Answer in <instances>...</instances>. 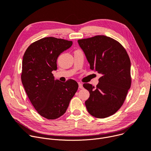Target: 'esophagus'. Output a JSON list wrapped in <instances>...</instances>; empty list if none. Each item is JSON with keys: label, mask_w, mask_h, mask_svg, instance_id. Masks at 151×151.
Returning <instances> with one entry per match:
<instances>
[{"label": "esophagus", "mask_w": 151, "mask_h": 151, "mask_svg": "<svg viewBox=\"0 0 151 151\" xmlns=\"http://www.w3.org/2000/svg\"><path fill=\"white\" fill-rule=\"evenodd\" d=\"M78 87L80 89H83V84L81 83H78Z\"/></svg>", "instance_id": "34e87169"}]
</instances>
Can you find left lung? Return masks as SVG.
<instances>
[{
	"label": "left lung",
	"mask_w": 151,
	"mask_h": 151,
	"mask_svg": "<svg viewBox=\"0 0 151 151\" xmlns=\"http://www.w3.org/2000/svg\"><path fill=\"white\" fill-rule=\"evenodd\" d=\"M78 43L90 68L102 75L96 87L83 84L90 93L85 101L86 109L95 118H107L121 107L131 87L129 56L118 41L104 35L78 40Z\"/></svg>",
	"instance_id": "8db88e82"
}]
</instances>
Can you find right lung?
Here are the masks:
<instances>
[{
  "label": "right lung",
  "instance_id": "obj_1",
  "mask_svg": "<svg viewBox=\"0 0 151 151\" xmlns=\"http://www.w3.org/2000/svg\"><path fill=\"white\" fill-rule=\"evenodd\" d=\"M72 45L71 41L46 37L31 44L23 56L22 84L33 106L47 119H56L66 112L78 88L72 79L55 80L52 73L57 70L58 56Z\"/></svg>",
  "mask_w": 151,
  "mask_h": 151
}]
</instances>
